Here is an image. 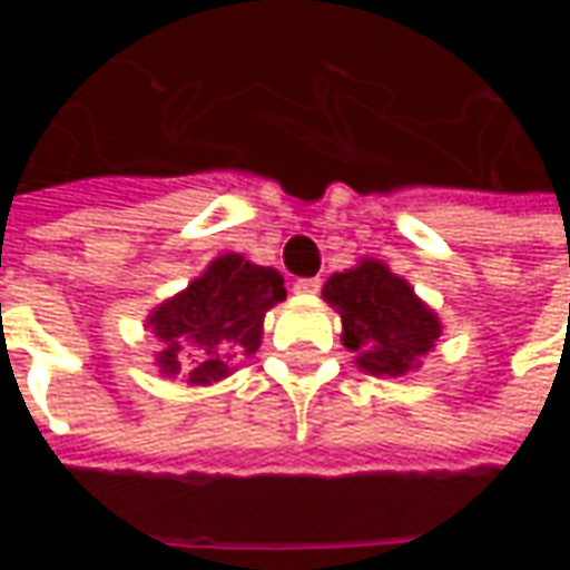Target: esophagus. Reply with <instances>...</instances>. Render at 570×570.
Masks as SVG:
<instances>
[{
	"mask_svg": "<svg viewBox=\"0 0 570 570\" xmlns=\"http://www.w3.org/2000/svg\"><path fill=\"white\" fill-rule=\"evenodd\" d=\"M321 286H323L321 277H298L296 284H293V289H296V293H317Z\"/></svg>",
	"mask_w": 570,
	"mask_h": 570,
	"instance_id": "1",
	"label": "esophagus"
}]
</instances>
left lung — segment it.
<instances>
[{
	"label": "left lung",
	"instance_id": "1",
	"mask_svg": "<svg viewBox=\"0 0 570 570\" xmlns=\"http://www.w3.org/2000/svg\"><path fill=\"white\" fill-rule=\"evenodd\" d=\"M323 298L342 314V342L372 375L396 379L419 370L421 357L440 338L436 314L382 262L370 259L345 274H333L323 286Z\"/></svg>",
	"mask_w": 570,
	"mask_h": 570
}]
</instances>
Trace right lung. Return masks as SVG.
I'll use <instances>...</instances> for the list:
<instances>
[{
	"label": "right lung",
	"instance_id": "right-lung-1",
	"mask_svg": "<svg viewBox=\"0 0 570 570\" xmlns=\"http://www.w3.org/2000/svg\"><path fill=\"white\" fill-rule=\"evenodd\" d=\"M281 298L284 277L274 268L237 253L219 256L186 293L151 311V333L164 342L158 366L167 375L186 372L188 384L219 382L240 357L256 354L265 311Z\"/></svg>",
	"mask_w": 570,
	"mask_h": 570
}]
</instances>
